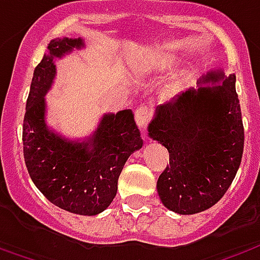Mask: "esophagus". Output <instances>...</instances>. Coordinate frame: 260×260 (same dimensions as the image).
<instances>
[{
    "label": "esophagus",
    "mask_w": 260,
    "mask_h": 260,
    "mask_svg": "<svg viewBox=\"0 0 260 260\" xmlns=\"http://www.w3.org/2000/svg\"><path fill=\"white\" fill-rule=\"evenodd\" d=\"M149 118H150V112L146 107H139L135 111V121L139 128H143L148 124Z\"/></svg>",
    "instance_id": "1"
}]
</instances>
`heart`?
I'll return each mask as SVG.
<instances>
[{
    "label": "heart",
    "instance_id": "b5f03b06",
    "mask_svg": "<svg viewBox=\"0 0 260 260\" xmlns=\"http://www.w3.org/2000/svg\"><path fill=\"white\" fill-rule=\"evenodd\" d=\"M169 67V57L163 53H153L150 57H145V60H142L138 66H136L135 72L138 76H150L153 73H159V72H165ZM186 83V77L180 76L176 77L170 83H168L166 86L163 87L161 90V97L165 100L174 99L177 94H180V91L184 87Z\"/></svg>",
    "mask_w": 260,
    "mask_h": 260
}]
</instances>
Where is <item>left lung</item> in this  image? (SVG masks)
Masks as SVG:
<instances>
[{"label": "left lung", "instance_id": "obj_1", "mask_svg": "<svg viewBox=\"0 0 260 260\" xmlns=\"http://www.w3.org/2000/svg\"><path fill=\"white\" fill-rule=\"evenodd\" d=\"M219 81L221 86H202ZM148 132L169 150L168 168L156 186L163 206L187 215L217 204L235 179L244 153L235 74L207 73L199 88L159 105Z\"/></svg>", "mask_w": 260, "mask_h": 260}]
</instances>
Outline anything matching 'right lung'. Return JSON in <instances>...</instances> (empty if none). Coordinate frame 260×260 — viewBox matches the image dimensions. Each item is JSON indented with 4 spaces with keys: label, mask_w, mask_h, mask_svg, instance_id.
<instances>
[{
    "label": "right lung",
    "mask_w": 260,
    "mask_h": 260,
    "mask_svg": "<svg viewBox=\"0 0 260 260\" xmlns=\"http://www.w3.org/2000/svg\"><path fill=\"white\" fill-rule=\"evenodd\" d=\"M83 46L80 38H56L35 67L23 117V157L32 181L52 204L79 215H97L112 203L125 161L143 141L131 110L105 114L83 142L49 129L45 95L56 76L53 59Z\"/></svg>",
    "instance_id": "right-lung-1"
}]
</instances>
